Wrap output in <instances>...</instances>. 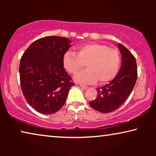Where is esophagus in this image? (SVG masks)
<instances>
[{"label": "esophagus", "mask_w": 156, "mask_h": 156, "mask_svg": "<svg viewBox=\"0 0 156 156\" xmlns=\"http://www.w3.org/2000/svg\"><path fill=\"white\" fill-rule=\"evenodd\" d=\"M80 87H81V88H82V89H88V87H87V86H84V85H82V84H80Z\"/></svg>", "instance_id": "esophagus-1"}]
</instances>
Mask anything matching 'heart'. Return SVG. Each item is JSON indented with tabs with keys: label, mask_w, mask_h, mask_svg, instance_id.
I'll return each mask as SVG.
<instances>
[{
	"label": "heart",
	"mask_w": 156,
	"mask_h": 156,
	"mask_svg": "<svg viewBox=\"0 0 156 156\" xmlns=\"http://www.w3.org/2000/svg\"><path fill=\"white\" fill-rule=\"evenodd\" d=\"M83 63H87V69L74 76L76 82L88 84L99 80L105 84L114 80L119 73L120 53L116 49L93 42L78 47L76 55L69 50L63 55V67L70 74L77 73L82 68Z\"/></svg>",
	"instance_id": "heart-1"
}]
</instances>
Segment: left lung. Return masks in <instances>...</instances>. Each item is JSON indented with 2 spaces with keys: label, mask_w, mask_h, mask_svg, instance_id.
Listing matches in <instances>:
<instances>
[{
  "label": "left lung",
  "mask_w": 156,
  "mask_h": 156,
  "mask_svg": "<svg viewBox=\"0 0 156 156\" xmlns=\"http://www.w3.org/2000/svg\"><path fill=\"white\" fill-rule=\"evenodd\" d=\"M118 48L122 59L118 74L109 84L97 88V99L89 102L91 108L104 114L114 112L124 103L137 80L135 57L123 44H119Z\"/></svg>",
  "instance_id": "left-lung-1"
}]
</instances>
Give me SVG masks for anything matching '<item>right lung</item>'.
I'll list each match as a JSON object with an SVG mask.
<instances>
[{"label":"right lung","mask_w":156,"mask_h":156,"mask_svg":"<svg viewBox=\"0 0 156 156\" xmlns=\"http://www.w3.org/2000/svg\"><path fill=\"white\" fill-rule=\"evenodd\" d=\"M71 42L59 36L40 38L21 57L19 73L23 95L40 114H54L60 109L74 85L62 65L63 55Z\"/></svg>","instance_id":"add662e5"}]
</instances>
